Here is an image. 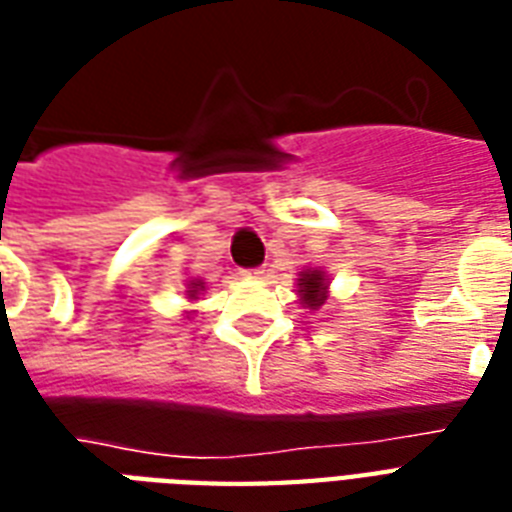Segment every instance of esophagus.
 <instances>
[{
    "instance_id": "34e87169",
    "label": "esophagus",
    "mask_w": 512,
    "mask_h": 512,
    "mask_svg": "<svg viewBox=\"0 0 512 512\" xmlns=\"http://www.w3.org/2000/svg\"><path fill=\"white\" fill-rule=\"evenodd\" d=\"M245 275H248V277H253V280H264V275H267V269H264V267L248 269V272H245Z\"/></svg>"
}]
</instances>
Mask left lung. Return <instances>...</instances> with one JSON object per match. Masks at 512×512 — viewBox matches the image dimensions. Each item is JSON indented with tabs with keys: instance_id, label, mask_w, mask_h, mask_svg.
Wrapping results in <instances>:
<instances>
[{
	"instance_id": "1",
	"label": "left lung",
	"mask_w": 512,
	"mask_h": 512,
	"mask_svg": "<svg viewBox=\"0 0 512 512\" xmlns=\"http://www.w3.org/2000/svg\"><path fill=\"white\" fill-rule=\"evenodd\" d=\"M299 288V301L310 310H320L328 299V277L323 269H304L296 280Z\"/></svg>"
}]
</instances>
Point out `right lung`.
<instances>
[{
    "label": "right lung",
    "instance_id": "obj_1",
    "mask_svg": "<svg viewBox=\"0 0 512 512\" xmlns=\"http://www.w3.org/2000/svg\"><path fill=\"white\" fill-rule=\"evenodd\" d=\"M202 288H205V283H202V280H189V291H186V296H189V299H197Z\"/></svg>",
    "mask_w": 512,
    "mask_h": 512
}]
</instances>
